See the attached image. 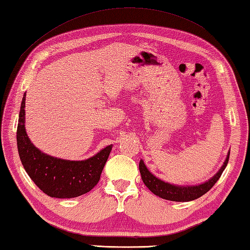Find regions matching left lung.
<instances>
[{"instance_id": "obj_1", "label": "left lung", "mask_w": 250, "mask_h": 250, "mask_svg": "<svg viewBox=\"0 0 250 250\" xmlns=\"http://www.w3.org/2000/svg\"><path fill=\"white\" fill-rule=\"evenodd\" d=\"M228 160H229V153H228L225 162H224V166L216 174L211 177L209 181L196 186H176L156 179V177L147 170L146 164L143 163L142 160L140 161V164H139V170H140L143 183H145L146 188H149L152 193L155 194V195L168 201L188 202L196 200V198L204 195L205 193L208 192L209 189L213 188L214 184L216 183L219 180V177H221L223 171L225 170Z\"/></svg>"}]
</instances>
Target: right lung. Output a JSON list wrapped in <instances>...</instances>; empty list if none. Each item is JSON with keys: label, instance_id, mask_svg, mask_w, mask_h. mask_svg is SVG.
Masks as SVG:
<instances>
[{"label": "right lung", "instance_id": "right-lung-1", "mask_svg": "<svg viewBox=\"0 0 250 250\" xmlns=\"http://www.w3.org/2000/svg\"><path fill=\"white\" fill-rule=\"evenodd\" d=\"M25 95L19 117L16 140L21 162L39 188L50 197L73 198L95 188L111 151L108 146L84 161H67L42 153L32 145L25 131Z\"/></svg>", "mask_w": 250, "mask_h": 250}]
</instances>
